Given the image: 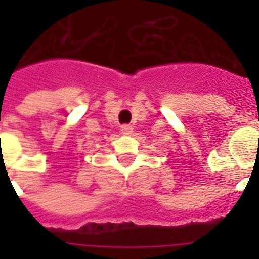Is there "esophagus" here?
<instances>
[{
  "instance_id": "esophagus-1",
  "label": "esophagus",
  "mask_w": 259,
  "mask_h": 259,
  "mask_svg": "<svg viewBox=\"0 0 259 259\" xmlns=\"http://www.w3.org/2000/svg\"><path fill=\"white\" fill-rule=\"evenodd\" d=\"M132 132H133V127H132L130 124H122V126H120V133H122V135H132Z\"/></svg>"
}]
</instances>
